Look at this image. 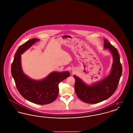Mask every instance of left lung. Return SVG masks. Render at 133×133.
Returning <instances> with one entry per match:
<instances>
[{
  "mask_svg": "<svg viewBox=\"0 0 133 133\" xmlns=\"http://www.w3.org/2000/svg\"><path fill=\"white\" fill-rule=\"evenodd\" d=\"M104 48L109 49L113 56V64L109 75L92 85L85 84L78 77L74 75V89L80 99L88 103L94 104L110 97L117 88L122 73V66L117 49L107 39H104Z\"/></svg>",
  "mask_w": 133,
  "mask_h": 133,
  "instance_id": "obj_1",
  "label": "left lung"
}]
</instances>
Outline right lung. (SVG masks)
Returning a JSON list of instances; mask_svg holds the SVG:
<instances>
[{
	"instance_id": "1",
	"label": "right lung",
	"mask_w": 133,
	"mask_h": 133,
	"mask_svg": "<svg viewBox=\"0 0 133 133\" xmlns=\"http://www.w3.org/2000/svg\"><path fill=\"white\" fill-rule=\"evenodd\" d=\"M38 41V39H32L19 47L11 64V72L16 87L22 96L32 103L43 105L55 101L59 94V83L70 74L68 72H53L45 79L38 81L31 79L24 74L21 66V54Z\"/></svg>"
}]
</instances>
